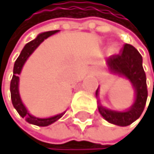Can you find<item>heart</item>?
<instances>
[{
    "mask_svg": "<svg viewBox=\"0 0 154 154\" xmlns=\"http://www.w3.org/2000/svg\"><path fill=\"white\" fill-rule=\"evenodd\" d=\"M118 49H119V46L117 43H113L112 45H111V52H112V53H116V52L118 51Z\"/></svg>",
    "mask_w": 154,
    "mask_h": 154,
    "instance_id": "b5f03b06",
    "label": "heart"
}]
</instances>
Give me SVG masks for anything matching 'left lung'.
<instances>
[{
	"label": "left lung",
	"mask_w": 154,
	"mask_h": 154,
	"mask_svg": "<svg viewBox=\"0 0 154 154\" xmlns=\"http://www.w3.org/2000/svg\"><path fill=\"white\" fill-rule=\"evenodd\" d=\"M106 64L110 73L123 77L130 82L135 91V99L130 108L125 111L107 109L98 100V112L108 122L119 126H127L140 118L148 98L143 59L135 47L130 44H124L121 54L110 57ZM98 92L99 87L95 92L96 97H98Z\"/></svg>",
	"instance_id": "8db88e82"
}]
</instances>
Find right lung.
Returning a JSON list of instances; mask_svg holds the SVG:
<instances>
[{"label": "right lung", "instance_id": "obj_1", "mask_svg": "<svg viewBox=\"0 0 154 154\" xmlns=\"http://www.w3.org/2000/svg\"><path fill=\"white\" fill-rule=\"evenodd\" d=\"M58 32H60V31L57 30V31H50V32H41L35 38V39L30 41L29 43H27L24 46V48L21 51V53H20L17 60H15L14 67H13V76H12V79H11V82H10V94H11V101H12L13 107L16 109V111L20 116L26 119V122H28L29 123L35 124V125H37V126L50 125V124L57 122L59 119L62 118L65 112H63L62 114H59V115H56V116H53V117L44 118V119L36 118L35 116H32V115H31L28 112L27 108L25 107V105L22 102L21 97H20L19 75L22 71V68L24 66L25 63L27 62L29 57L33 53V51H35L37 47L46 39V38L53 35L54 33Z\"/></svg>", "mask_w": 154, "mask_h": 154}]
</instances>
